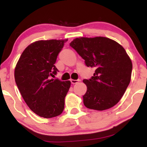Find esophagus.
I'll use <instances>...</instances> for the list:
<instances>
[{
  "instance_id": "esophagus-1",
  "label": "esophagus",
  "mask_w": 147,
  "mask_h": 147,
  "mask_svg": "<svg viewBox=\"0 0 147 147\" xmlns=\"http://www.w3.org/2000/svg\"><path fill=\"white\" fill-rule=\"evenodd\" d=\"M79 81V79H76V80H75V79H71V80H70V82H71L72 84H75L78 83Z\"/></svg>"
}]
</instances>
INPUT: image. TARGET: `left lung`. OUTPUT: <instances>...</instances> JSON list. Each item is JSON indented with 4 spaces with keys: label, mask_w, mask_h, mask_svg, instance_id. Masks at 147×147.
Here are the masks:
<instances>
[{
    "label": "left lung",
    "mask_w": 147,
    "mask_h": 147,
    "mask_svg": "<svg viewBox=\"0 0 147 147\" xmlns=\"http://www.w3.org/2000/svg\"><path fill=\"white\" fill-rule=\"evenodd\" d=\"M70 45L85 61L88 67L95 68L93 76L84 79L87 91L83 96L88 109H109L117 104L127 88L132 72V62L121 45L106 37H81Z\"/></svg>",
    "instance_id": "obj_1"
}]
</instances>
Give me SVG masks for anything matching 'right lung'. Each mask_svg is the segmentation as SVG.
<instances>
[{
    "instance_id": "obj_1",
    "label": "right lung",
    "mask_w": 147,
    "mask_h": 147,
    "mask_svg": "<svg viewBox=\"0 0 147 147\" xmlns=\"http://www.w3.org/2000/svg\"><path fill=\"white\" fill-rule=\"evenodd\" d=\"M67 41L34 42L25 49L15 68V82L22 97L40 117H57L64 109L65 97L71 83L52 77L59 71L55 63Z\"/></svg>"
}]
</instances>
